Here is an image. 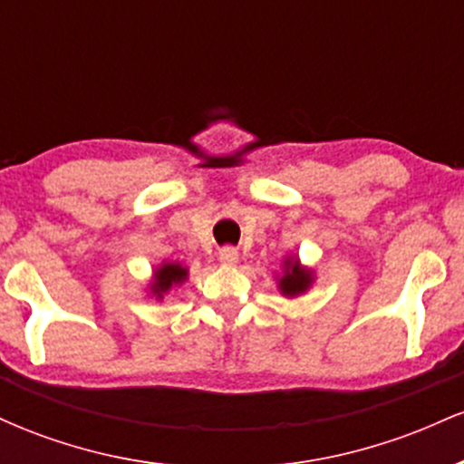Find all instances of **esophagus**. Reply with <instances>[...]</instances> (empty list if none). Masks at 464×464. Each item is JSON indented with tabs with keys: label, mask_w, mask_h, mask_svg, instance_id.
Wrapping results in <instances>:
<instances>
[{
	"label": "esophagus",
	"mask_w": 464,
	"mask_h": 464,
	"mask_svg": "<svg viewBox=\"0 0 464 464\" xmlns=\"http://www.w3.org/2000/svg\"><path fill=\"white\" fill-rule=\"evenodd\" d=\"M218 259H220L222 266H227V268H231V266H236V264L239 262L237 248H233V246L220 248V253H218Z\"/></svg>",
	"instance_id": "34e87169"
}]
</instances>
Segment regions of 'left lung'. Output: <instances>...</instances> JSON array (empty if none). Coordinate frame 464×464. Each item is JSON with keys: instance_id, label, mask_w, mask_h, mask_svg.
Wrapping results in <instances>:
<instances>
[{"instance_id": "left-lung-1", "label": "left lung", "mask_w": 464, "mask_h": 464, "mask_svg": "<svg viewBox=\"0 0 464 464\" xmlns=\"http://www.w3.org/2000/svg\"><path fill=\"white\" fill-rule=\"evenodd\" d=\"M275 279L276 287L285 299H296L314 285V270L303 266L299 257L290 255L284 259V270H281V275H275Z\"/></svg>"}]
</instances>
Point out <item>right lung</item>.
Segmentation results:
<instances>
[{
  "instance_id": "obj_1",
  "label": "right lung",
  "mask_w": 464,
  "mask_h": 464,
  "mask_svg": "<svg viewBox=\"0 0 464 464\" xmlns=\"http://www.w3.org/2000/svg\"><path fill=\"white\" fill-rule=\"evenodd\" d=\"M189 270L188 266L180 262H163L152 270V279L148 284V296H154L157 301H163V296L168 295L174 287H180L188 281Z\"/></svg>"
}]
</instances>
